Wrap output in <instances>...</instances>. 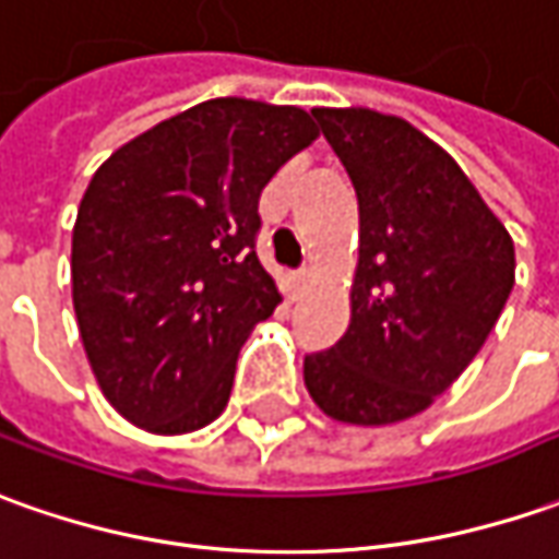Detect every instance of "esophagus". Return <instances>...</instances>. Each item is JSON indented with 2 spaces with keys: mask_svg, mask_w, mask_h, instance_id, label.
Segmentation results:
<instances>
[{
  "mask_svg": "<svg viewBox=\"0 0 559 559\" xmlns=\"http://www.w3.org/2000/svg\"><path fill=\"white\" fill-rule=\"evenodd\" d=\"M307 286H310V273L307 271L292 273V276H288V298H292V301H298V298L305 295Z\"/></svg>",
  "mask_w": 559,
  "mask_h": 559,
  "instance_id": "obj_1",
  "label": "esophagus"
}]
</instances>
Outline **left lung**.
Instances as JSON below:
<instances>
[{
    "label": "left lung",
    "instance_id": "8db88e82",
    "mask_svg": "<svg viewBox=\"0 0 559 559\" xmlns=\"http://www.w3.org/2000/svg\"><path fill=\"white\" fill-rule=\"evenodd\" d=\"M359 202L350 325L307 354L313 403L344 425L425 412L477 357L514 288V239L459 163L400 116L317 107Z\"/></svg>",
    "mask_w": 559,
    "mask_h": 559
}]
</instances>
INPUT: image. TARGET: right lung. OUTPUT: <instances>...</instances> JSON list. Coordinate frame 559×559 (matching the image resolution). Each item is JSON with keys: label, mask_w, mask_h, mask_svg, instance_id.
Listing matches in <instances>:
<instances>
[{"label": "right lung", "mask_w": 559, "mask_h": 559, "mask_svg": "<svg viewBox=\"0 0 559 559\" xmlns=\"http://www.w3.org/2000/svg\"><path fill=\"white\" fill-rule=\"evenodd\" d=\"M320 131L301 107L215 97L97 168L73 227V307L97 384L150 433L215 421L249 332L280 305L258 200Z\"/></svg>", "instance_id": "right-lung-1"}]
</instances>
